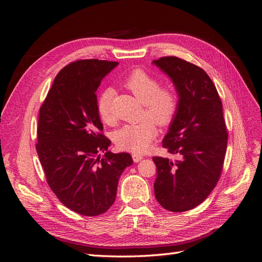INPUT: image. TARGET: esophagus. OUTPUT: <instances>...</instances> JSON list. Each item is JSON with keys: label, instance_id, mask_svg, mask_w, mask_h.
<instances>
[{"label": "esophagus", "instance_id": "obj_1", "mask_svg": "<svg viewBox=\"0 0 262 262\" xmlns=\"http://www.w3.org/2000/svg\"><path fill=\"white\" fill-rule=\"evenodd\" d=\"M132 158H133V161L136 162V163H139L142 158H143V156L142 155H139V154H132Z\"/></svg>", "mask_w": 262, "mask_h": 262}]
</instances>
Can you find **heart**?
<instances>
[{"label": "heart", "instance_id": "1", "mask_svg": "<svg viewBox=\"0 0 262 262\" xmlns=\"http://www.w3.org/2000/svg\"><path fill=\"white\" fill-rule=\"evenodd\" d=\"M123 86L144 104V119L139 123H128L119 128L114 139L116 144L133 153H143L157 136L156 123L169 125L179 108L177 91L170 85H161L158 78L142 69H134L125 76ZM113 89H105L97 97L96 108L99 118L106 123L114 121L112 102Z\"/></svg>", "mask_w": 262, "mask_h": 262}]
</instances>
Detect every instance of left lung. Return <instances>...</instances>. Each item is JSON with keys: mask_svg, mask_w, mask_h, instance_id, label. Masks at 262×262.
<instances>
[{"mask_svg": "<svg viewBox=\"0 0 262 262\" xmlns=\"http://www.w3.org/2000/svg\"><path fill=\"white\" fill-rule=\"evenodd\" d=\"M153 63L171 78L179 96L177 115L163 140V147L177 160L153 157L154 192L164 209L185 212L207 199L223 170L228 138L223 106L200 67L177 57Z\"/></svg>", "mask_w": 262, "mask_h": 262, "instance_id": "1", "label": "left lung"}]
</instances>
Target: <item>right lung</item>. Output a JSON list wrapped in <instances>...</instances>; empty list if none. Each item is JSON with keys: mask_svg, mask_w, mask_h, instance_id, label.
I'll return each mask as SVG.
<instances>
[{"mask_svg": "<svg viewBox=\"0 0 262 262\" xmlns=\"http://www.w3.org/2000/svg\"><path fill=\"white\" fill-rule=\"evenodd\" d=\"M118 62L86 59L63 68L39 112L36 149L46 179L67 208L85 216L105 213L116 200L119 179L133 161L106 152L96 92Z\"/></svg>", "mask_w": 262, "mask_h": 262, "instance_id": "right-lung-1", "label": "right lung"}]
</instances>
